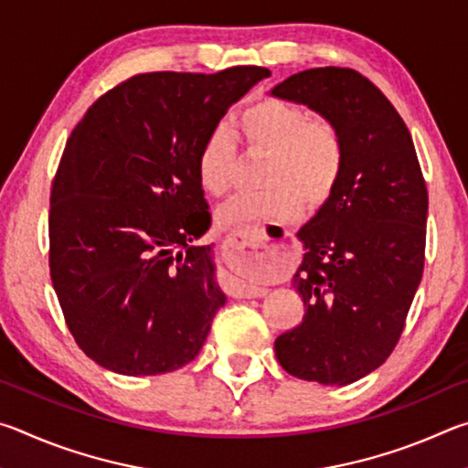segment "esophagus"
Listing matches in <instances>:
<instances>
[{
  "label": "esophagus",
  "instance_id": "obj_1",
  "mask_svg": "<svg viewBox=\"0 0 468 468\" xmlns=\"http://www.w3.org/2000/svg\"><path fill=\"white\" fill-rule=\"evenodd\" d=\"M223 256L231 268H245L251 264H262L271 258V245L264 229L258 227H241L229 233L223 239ZM262 287H251V284L239 282L235 287V297H262Z\"/></svg>",
  "mask_w": 468,
  "mask_h": 468
}]
</instances>
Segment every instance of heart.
I'll return each mask as SVG.
<instances>
[{"mask_svg":"<svg viewBox=\"0 0 468 468\" xmlns=\"http://www.w3.org/2000/svg\"><path fill=\"white\" fill-rule=\"evenodd\" d=\"M237 136L248 154H266L260 181L262 192L241 194L218 210L220 227L251 220L295 218L303 202L322 208L340 186L346 167V142L328 117H310L297 102L262 97L241 109ZM239 171V148L223 128L212 130L196 154L197 184L220 197L233 187Z\"/></svg>","mask_w":468,"mask_h":468,"instance_id":"b5f03b06","label":"heart"}]
</instances>
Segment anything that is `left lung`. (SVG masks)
<instances>
[{
    "label": "left lung",
    "mask_w": 468,
    "mask_h": 468,
    "mask_svg": "<svg viewBox=\"0 0 468 468\" xmlns=\"http://www.w3.org/2000/svg\"><path fill=\"white\" fill-rule=\"evenodd\" d=\"M272 94L328 117L346 142L338 189L299 231L303 322L274 340L287 374L345 386L382 366L405 330L425 264V179L407 123L363 74L314 68Z\"/></svg>",
    "instance_id": "obj_1"
}]
</instances>
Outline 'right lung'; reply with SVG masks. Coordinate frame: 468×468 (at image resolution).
<instances>
[{"label":"right lung","instance_id":"right-lung-1","mask_svg":"<svg viewBox=\"0 0 468 468\" xmlns=\"http://www.w3.org/2000/svg\"><path fill=\"white\" fill-rule=\"evenodd\" d=\"M271 76L136 74L92 102L68 138L51 186L49 271L68 330L86 357L123 376L192 361L225 305L196 177L202 140Z\"/></svg>","mask_w":468,"mask_h":468}]
</instances>
